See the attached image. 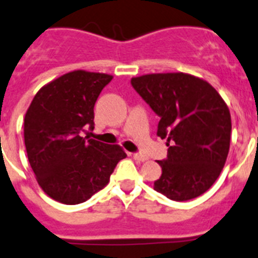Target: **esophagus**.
I'll use <instances>...</instances> for the list:
<instances>
[{
  "label": "esophagus",
  "instance_id": "obj_1",
  "mask_svg": "<svg viewBox=\"0 0 258 258\" xmlns=\"http://www.w3.org/2000/svg\"><path fill=\"white\" fill-rule=\"evenodd\" d=\"M132 157H134L136 161H139V162H145V161H148V157L142 153H135Z\"/></svg>",
  "mask_w": 258,
  "mask_h": 258
}]
</instances>
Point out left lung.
I'll return each instance as SVG.
<instances>
[{
	"mask_svg": "<svg viewBox=\"0 0 258 258\" xmlns=\"http://www.w3.org/2000/svg\"><path fill=\"white\" fill-rule=\"evenodd\" d=\"M132 87L160 115L157 135L167 139V158L154 189L175 201L207 192L227 160L231 115L207 80L185 73L145 74Z\"/></svg>",
	"mask_w": 258,
	"mask_h": 258,
	"instance_id": "obj_1",
	"label": "left lung"
}]
</instances>
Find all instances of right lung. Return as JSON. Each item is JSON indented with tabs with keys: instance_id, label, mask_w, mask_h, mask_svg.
Here are the masks:
<instances>
[{
	"instance_id": "right-lung-1",
	"label": "right lung",
	"mask_w": 258,
	"mask_h": 258,
	"mask_svg": "<svg viewBox=\"0 0 258 258\" xmlns=\"http://www.w3.org/2000/svg\"><path fill=\"white\" fill-rule=\"evenodd\" d=\"M113 76L74 70L39 89L24 116V144L40 188L66 205L91 199L127 156L119 145L82 138L96 100Z\"/></svg>"
}]
</instances>
